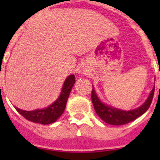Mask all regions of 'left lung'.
I'll return each instance as SVG.
<instances>
[{"label": "left lung", "instance_id": "8db88e82", "mask_svg": "<svg viewBox=\"0 0 160 160\" xmlns=\"http://www.w3.org/2000/svg\"><path fill=\"white\" fill-rule=\"evenodd\" d=\"M154 92H155V87L152 89V92L150 94L147 101L140 107L129 111H121V110L112 108V107L103 104L96 95L94 88L92 89V91H91V100H92L96 113L104 122L111 124V125L119 126L124 125L131 121H134L146 112L151 106V103L153 99Z\"/></svg>", "mask_w": 160, "mask_h": 160}]
</instances>
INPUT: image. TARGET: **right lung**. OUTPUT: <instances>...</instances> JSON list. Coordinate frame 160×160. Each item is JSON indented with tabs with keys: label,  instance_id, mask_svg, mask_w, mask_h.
<instances>
[{
	"label": "right lung",
	"instance_id": "right-lung-1",
	"mask_svg": "<svg viewBox=\"0 0 160 160\" xmlns=\"http://www.w3.org/2000/svg\"><path fill=\"white\" fill-rule=\"evenodd\" d=\"M74 82H75V76H69L65 81L62 93L57 101L54 102L52 105H50L46 109L36 110L33 111H26L17 108V107L15 108L24 118L31 122L44 124V125L53 123L56 122L58 118L64 112L68 97L70 95V90Z\"/></svg>",
	"mask_w": 160,
	"mask_h": 160
}]
</instances>
